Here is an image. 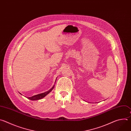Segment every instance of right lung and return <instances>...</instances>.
Segmentation results:
<instances>
[{
	"label": "right lung",
	"instance_id": "1",
	"mask_svg": "<svg viewBox=\"0 0 131 131\" xmlns=\"http://www.w3.org/2000/svg\"><path fill=\"white\" fill-rule=\"evenodd\" d=\"M54 87H55V86H54L50 90H49L48 91H47L45 92L40 93V94H39L37 95H34L31 97H28V99H29V100H38L41 99L43 98L44 96H45L47 94H48L52 90H53V88H54Z\"/></svg>",
	"mask_w": 131,
	"mask_h": 131
}]
</instances>
